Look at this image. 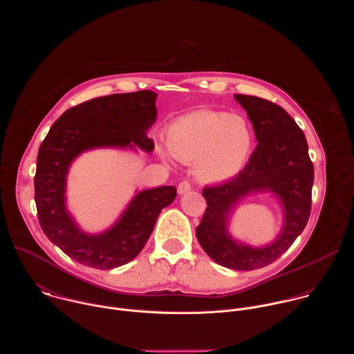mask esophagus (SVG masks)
Returning a JSON list of instances; mask_svg holds the SVG:
<instances>
[{
    "label": "esophagus",
    "mask_w": 354,
    "mask_h": 354,
    "mask_svg": "<svg viewBox=\"0 0 354 354\" xmlns=\"http://www.w3.org/2000/svg\"><path fill=\"white\" fill-rule=\"evenodd\" d=\"M190 189H192V186H190L189 182H180L179 186H178V194H180V196L186 194V193L190 192Z\"/></svg>",
    "instance_id": "1"
}]
</instances>
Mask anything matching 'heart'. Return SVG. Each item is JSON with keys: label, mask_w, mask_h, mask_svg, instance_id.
I'll use <instances>...</instances> for the list:
<instances>
[{"label": "heart", "mask_w": 354, "mask_h": 354, "mask_svg": "<svg viewBox=\"0 0 354 354\" xmlns=\"http://www.w3.org/2000/svg\"><path fill=\"white\" fill-rule=\"evenodd\" d=\"M254 136L245 119L225 112L197 111L178 119L168 130L167 144L174 158L194 164L196 176L209 183L224 182L241 172ZM168 160L167 151L158 148Z\"/></svg>", "instance_id": "obj_1"}]
</instances>
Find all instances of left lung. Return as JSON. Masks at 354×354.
Returning <instances> with one entry per match:
<instances>
[{"instance_id": "1", "label": "left lung", "mask_w": 354, "mask_h": 354, "mask_svg": "<svg viewBox=\"0 0 354 354\" xmlns=\"http://www.w3.org/2000/svg\"><path fill=\"white\" fill-rule=\"evenodd\" d=\"M234 97L254 126L258 145L236 176L205 187L209 206L196 236L216 263L234 270H254L279 259L306 228L314 165L304 133L283 108L257 96L235 93ZM257 194L274 198L283 214L277 238L259 247L236 240L229 231L234 210L245 198Z\"/></svg>"}]
</instances>
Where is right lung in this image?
Segmentation results:
<instances>
[{"label":"right lung","mask_w":354,"mask_h":354,"mask_svg":"<svg viewBox=\"0 0 354 354\" xmlns=\"http://www.w3.org/2000/svg\"><path fill=\"white\" fill-rule=\"evenodd\" d=\"M157 96L138 91L91 99L64 112L39 148L35 201L40 227L50 242L81 265L108 270L133 261L161 210L175 200V186L136 190L116 221L100 232L84 231L67 205L68 172L81 154L99 148L153 153L148 130L157 122Z\"/></svg>","instance_id":"obj_1"}]
</instances>
